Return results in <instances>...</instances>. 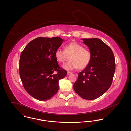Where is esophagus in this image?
I'll use <instances>...</instances> for the list:
<instances>
[{
	"label": "esophagus",
	"mask_w": 131,
	"mask_h": 131,
	"mask_svg": "<svg viewBox=\"0 0 131 131\" xmlns=\"http://www.w3.org/2000/svg\"><path fill=\"white\" fill-rule=\"evenodd\" d=\"M71 73H72V72H69V71H68V72H67V75H69V74H71Z\"/></svg>",
	"instance_id": "obj_1"
}]
</instances>
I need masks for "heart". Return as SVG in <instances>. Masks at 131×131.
Wrapping results in <instances>:
<instances>
[{"label": "heart", "mask_w": 131, "mask_h": 131, "mask_svg": "<svg viewBox=\"0 0 131 131\" xmlns=\"http://www.w3.org/2000/svg\"><path fill=\"white\" fill-rule=\"evenodd\" d=\"M55 54L57 61L61 63L65 62L69 58L70 61L63 65V68L67 70H72L78 67L83 69L88 65L91 59L90 50L76 42L68 44L64 51L58 49Z\"/></svg>", "instance_id": "heart-1"}]
</instances>
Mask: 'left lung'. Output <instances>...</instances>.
<instances>
[{"label": "left lung", "instance_id": "obj_1", "mask_svg": "<svg viewBox=\"0 0 131 131\" xmlns=\"http://www.w3.org/2000/svg\"><path fill=\"white\" fill-rule=\"evenodd\" d=\"M91 53L90 62L78 75L73 85L77 94L85 100H94L109 89L116 69L113 51L98 38L82 39Z\"/></svg>", "mask_w": 131, "mask_h": 131}]
</instances>
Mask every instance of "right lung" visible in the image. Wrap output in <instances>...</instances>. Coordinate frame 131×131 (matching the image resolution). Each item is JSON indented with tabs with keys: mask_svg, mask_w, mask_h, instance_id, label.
<instances>
[{
	"mask_svg": "<svg viewBox=\"0 0 131 131\" xmlns=\"http://www.w3.org/2000/svg\"><path fill=\"white\" fill-rule=\"evenodd\" d=\"M63 41L59 37H38L21 53L20 76L24 89L35 99L52 98L59 90V80L66 76L67 71L59 66L55 54Z\"/></svg>",
	"mask_w": 131,
	"mask_h": 131,
	"instance_id": "obj_1",
	"label": "right lung"
}]
</instances>
